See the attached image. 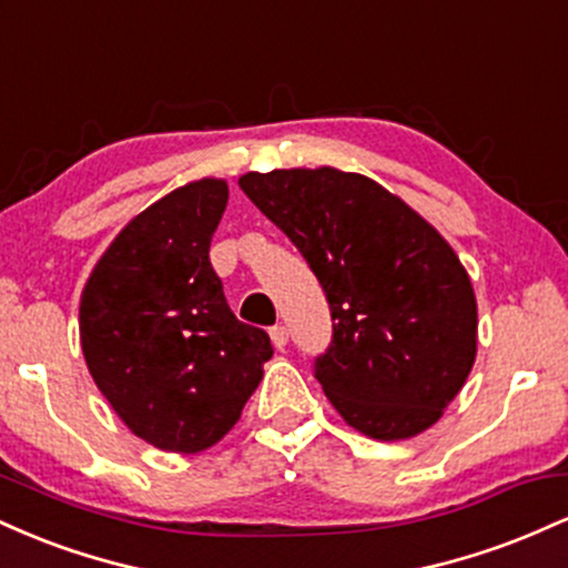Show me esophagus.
<instances>
[{"mask_svg":"<svg viewBox=\"0 0 568 568\" xmlns=\"http://www.w3.org/2000/svg\"><path fill=\"white\" fill-rule=\"evenodd\" d=\"M270 336H272V344H275L277 349H283L285 344H288V328H285V325H272Z\"/></svg>","mask_w":568,"mask_h":568,"instance_id":"1","label":"esophagus"}]
</instances>
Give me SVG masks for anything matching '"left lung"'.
<instances>
[{"label": "left lung", "instance_id": "obj_1", "mask_svg": "<svg viewBox=\"0 0 568 568\" xmlns=\"http://www.w3.org/2000/svg\"><path fill=\"white\" fill-rule=\"evenodd\" d=\"M321 280L334 338L315 376L342 419L408 440L440 419L470 376L478 302L465 264L408 202L338 168L240 175Z\"/></svg>", "mask_w": 568, "mask_h": 568}]
</instances>
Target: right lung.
I'll list each match as a JSON object with an SVG mask.
<instances>
[{"mask_svg":"<svg viewBox=\"0 0 568 568\" xmlns=\"http://www.w3.org/2000/svg\"><path fill=\"white\" fill-rule=\"evenodd\" d=\"M230 186L197 179L122 226L80 296V342L95 387L135 438L200 454L237 425L272 357L240 323L213 272Z\"/></svg>","mask_w":568,"mask_h":568,"instance_id":"1","label":"right lung"}]
</instances>
